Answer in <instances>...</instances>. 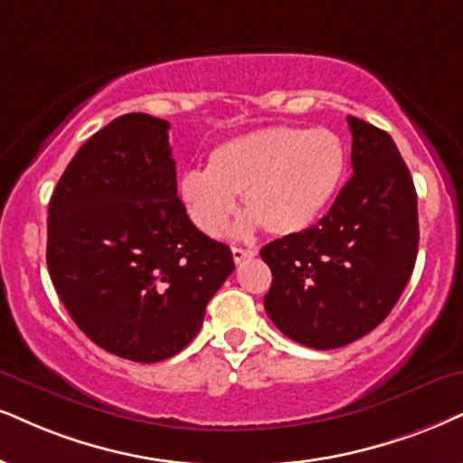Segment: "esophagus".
<instances>
[{
	"label": "esophagus",
	"instance_id": "34e87169",
	"mask_svg": "<svg viewBox=\"0 0 463 463\" xmlns=\"http://www.w3.org/2000/svg\"><path fill=\"white\" fill-rule=\"evenodd\" d=\"M255 253H258V250H255V249H242V247H233L232 249L233 261H236V264H241V261H244L247 258H253Z\"/></svg>",
	"mask_w": 463,
	"mask_h": 463
}]
</instances>
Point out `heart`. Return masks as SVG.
<instances>
[{"label":"heart","instance_id":"1","mask_svg":"<svg viewBox=\"0 0 463 463\" xmlns=\"http://www.w3.org/2000/svg\"><path fill=\"white\" fill-rule=\"evenodd\" d=\"M345 171V147L328 128H264L213 150L208 169H188L178 195L188 219L219 238L242 195L250 225L272 236L305 232L333 202Z\"/></svg>","mask_w":463,"mask_h":463}]
</instances>
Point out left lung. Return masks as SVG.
Wrapping results in <instances>:
<instances>
[{"label": "left lung", "instance_id": "8db88e82", "mask_svg": "<svg viewBox=\"0 0 463 463\" xmlns=\"http://www.w3.org/2000/svg\"><path fill=\"white\" fill-rule=\"evenodd\" d=\"M352 169L328 214L260 250L272 285L264 307L285 336L335 350L384 322L414 270L412 175L386 130L347 116Z\"/></svg>", "mask_w": 463, "mask_h": 463}]
</instances>
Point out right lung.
<instances>
[{
    "mask_svg": "<svg viewBox=\"0 0 463 463\" xmlns=\"http://www.w3.org/2000/svg\"><path fill=\"white\" fill-rule=\"evenodd\" d=\"M167 130L147 113L116 118L79 147L49 202L57 296L96 345L135 363L184 350L233 272L230 247L186 216Z\"/></svg>",
    "mask_w": 463,
    "mask_h": 463,
    "instance_id": "right-lung-1",
    "label": "right lung"
}]
</instances>
